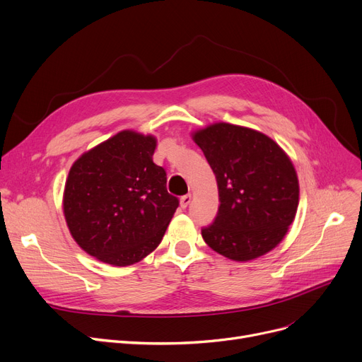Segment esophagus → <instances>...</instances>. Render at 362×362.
<instances>
[{
  "instance_id": "obj_1",
  "label": "esophagus",
  "mask_w": 362,
  "mask_h": 362,
  "mask_svg": "<svg viewBox=\"0 0 362 362\" xmlns=\"http://www.w3.org/2000/svg\"><path fill=\"white\" fill-rule=\"evenodd\" d=\"M191 201H192V195H185V197H182L180 198V206L182 208H186L189 204H191Z\"/></svg>"
}]
</instances>
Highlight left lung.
I'll return each mask as SVG.
<instances>
[{
  "mask_svg": "<svg viewBox=\"0 0 362 362\" xmlns=\"http://www.w3.org/2000/svg\"><path fill=\"white\" fill-rule=\"evenodd\" d=\"M211 165L218 187V213L202 229L210 248L233 261L270 252L286 236L299 202L296 170L277 142L230 123L192 133Z\"/></svg>",
  "mask_w": 362,
  "mask_h": 362,
  "instance_id": "obj_1",
  "label": "left lung"
}]
</instances>
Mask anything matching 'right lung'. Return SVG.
I'll return each mask as SVG.
<instances>
[{"label": "right lung", "instance_id": "obj_1", "mask_svg": "<svg viewBox=\"0 0 362 362\" xmlns=\"http://www.w3.org/2000/svg\"><path fill=\"white\" fill-rule=\"evenodd\" d=\"M157 139L135 130L83 152L69 171L63 213L70 235L90 257L126 267L160 245L179 199L152 161Z\"/></svg>", "mask_w": 362, "mask_h": 362}]
</instances>
